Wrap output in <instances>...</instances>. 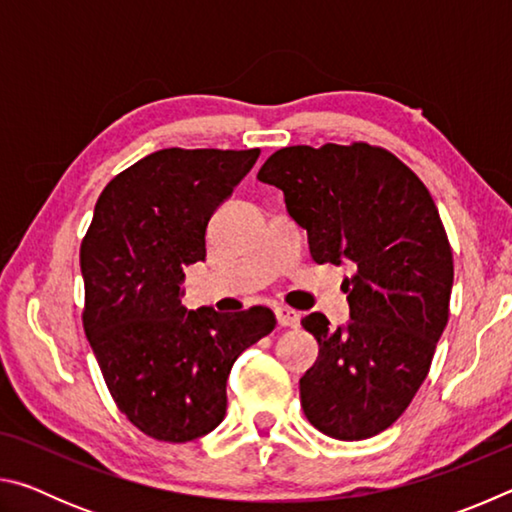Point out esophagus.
Listing matches in <instances>:
<instances>
[{
  "label": "esophagus",
  "instance_id": "1",
  "mask_svg": "<svg viewBox=\"0 0 512 512\" xmlns=\"http://www.w3.org/2000/svg\"><path fill=\"white\" fill-rule=\"evenodd\" d=\"M275 316H277V323H280L282 327H298L300 325V314L291 307H277Z\"/></svg>",
  "mask_w": 512,
  "mask_h": 512
}]
</instances>
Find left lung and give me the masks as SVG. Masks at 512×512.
<instances>
[{
	"label": "left lung",
	"mask_w": 512,
	"mask_h": 512,
	"mask_svg": "<svg viewBox=\"0 0 512 512\" xmlns=\"http://www.w3.org/2000/svg\"><path fill=\"white\" fill-rule=\"evenodd\" d=\"M257 178L284 192L316 264L350 262L348 325L302 318L318 359L300 404L318 431L363 440L391 427L427 379L449 318L454 259L438 207L393 153L366 142L287 146Z\"/></svg>",
	"instance_id": "1"
}]
</instances>
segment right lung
Segmentation results:
<instances>
[{
  "label": "right lung",
  "mask_w": 512,
  "mask_h": 512,
  "mask_svg": "<svg viewBox=\"0 0 512 512\" xmlns=\"http://www.w3.org/2000/svg\"><path fill=\"white\" fill-rule=\"evenodd\" d=\"M259 149H162L103 189L81 244L83 327L119 411L146 436L187 443L225 418L232 363L275 329L268 307L183 305L212 214Z\"/></svg>",
  "instance_id": "1"
}]
</instances>
